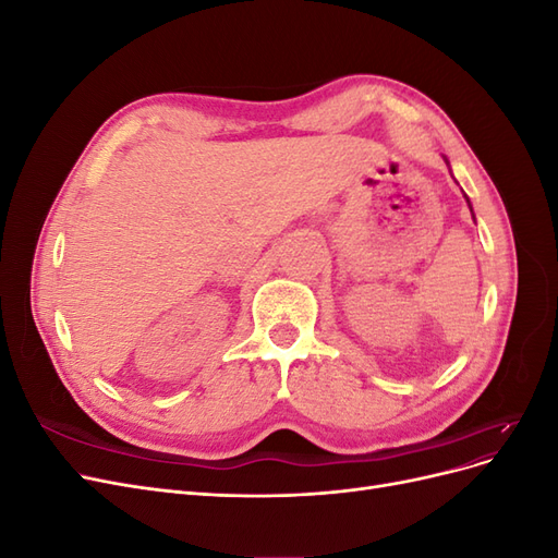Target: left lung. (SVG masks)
<instances>
[{"instance_id": "8db88e82", "label": "left lung", "mask_w": 558, "mask_h": 558, "mask_svg": "<svg viewBox=\"0 0 558 558\" xmlns=\"http://www.w3.org/2000/svg\"><path fill=\"white\" fill-rule=\"evenodd\" d=\"M447 165H449V162H447ZM465 199H468V197H465ZM468 205H470V199H468ZM470 211H472V207H470Z\"/></svg>"}]
</instances>
